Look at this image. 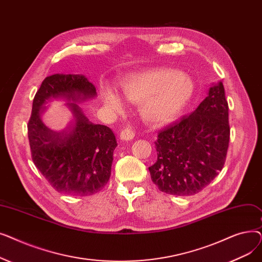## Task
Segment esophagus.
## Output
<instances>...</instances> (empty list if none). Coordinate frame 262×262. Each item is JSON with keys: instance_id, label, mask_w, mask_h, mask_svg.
<instances>
[{"instance_id": "obj_1", "label": "esophagus", "mask_w": 262, "mask_h": 262, "mask_svg": "<svg viewBox=\"0 0 262 262\" xmlns=\"http://www.w3.org/2000/svg\"><path fill=\"white\" fill-rule=\"evenodd\" d=\"M134 137H135V132L130 127H125L124 129H122V132L120 134L121 140L128 141V140L134 139Z\"/></svg>"}]
</instances>
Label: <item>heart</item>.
<instances>
[{"instance_id": "heart-1", "label": "heart", "mask_w": 262, "mask_h": 262, "mask_svg": "<svg viewBox=\"0 0 262 262\" xmlns=\"http://www.w3.org/2000/svg\"><path fill=\"white\" fill-rule=\"evenodd\" d=\"M122 94L138 104L140 116L147 123L161 125L180 117L195 92V82L189 74L171 68H154L130 73L121 79ZM102 100L114 114L123 113L125 99L108 84L101 87Z\"/></svg>"}]
</instances>
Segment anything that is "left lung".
Masks as SVG:
<instances>
[{"label":"left lung","mask_w":262,"mask_h":262,"mask_svg":"<svg viewBox=\"0 0 262 262\" xmlns=\"http://www.w3.org/2000/svg\"><path fill=\"white\" fill-rule=\"evenodd\" d=\"M228 142V104L220 81L193 113L158 134L150 178L168 194L193 195L222 170Z\"/></svg>","instance_id":"8db88e82"}]
</instances>
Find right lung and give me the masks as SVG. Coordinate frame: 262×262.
<instances>
[{
	"label": "right lung",
	"mask_w": 262,
	"mask_h": 262,
	"mask_svg": "<svg viewBox=\"0 0 262 262\" xmlns=\"http://www.w3.org/2000/svg\"><path fill=\"white\" fill-rule=\"evenodd\" d=\"M96 96V89L81 74L48 76L37 91L27 125L32 158L50 185L60 193L87 196L99 192L112 174L115 134L92 123L82 103ZM51 99H64L72 122L63 131H53L40 121V108Z\"/></svg>",
	"instance_id": "1"
}]
</instances>
